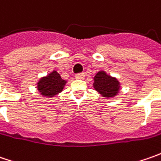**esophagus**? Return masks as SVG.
I'll list each match as a JSON object with an SVG mask.
<instances>
[{
	"instance_id": "34e87169",
	"label": "esophagus",
	"mask_w": 161,
	"mask_h": 161,
	"mask_svg": "<svg viewBox=\"0 0 161 161\" xmlns=\"http://www.w3.org/2000/svg\"><path fill=\"white\" fill-rule=\"evenodd\" d=\"M75 78L78 79V80H82L85 78V73L83 72H80V73H77L76 75H75Z\"/></svg>"
}]
</instances>
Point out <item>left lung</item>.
Returning a JSON list of instances; mask_svg holds the SVG:
<instances>
[{
	"label": "left lung",
	"mask_w": 161,
	"mask_h": 161,
	"mask_svg": "<svg viewBox=\"0 0 161 161\" xmlns=\"http://www.w3.org/2000/svg\"><path fill=\"white\" fill-rule=\"evenodd\" d=\"M94 88L105 97H114L119 91V82L115 78L108 75L105 71H98L94 77Z\"/></svg>",
	"instance_id": "1"
}]
</instances>
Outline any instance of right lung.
I'll use <instances>...</instances> for the list:
<instances>
[{"label":"right lung","instance_id":"add662e5","mask_svg":"<svg viewBox=\"0 0 161 161\" xmlns=\"http://www.w3.org/2000/svg\"><path fill=\"white\" fill-rule=\"evenodd\" d=\"M65 81L56 71L51 72L47 77H43L37 83L38 91L43 96L53 97L60 93L64 87Z\"/></svg>","mask_w":161,"mask_h":161}]
</instances>
